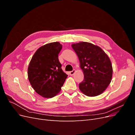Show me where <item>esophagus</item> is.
<instances>
[{
  "label": "esophagus",
  "mask_w": 135,
  "mask_h": 135,
  "mask_svg": "<svg viewBox=\"0 0 135 135\" xmlns=\"http://www.w3.org/2000/svg\"><path fill=\"white\" fill-rule=\"evenodd\" d=\"M75 73V70H73L69 72V74H70V75H73Z\"/></svg>",
  "instance_id": "1"
}]
</instances>
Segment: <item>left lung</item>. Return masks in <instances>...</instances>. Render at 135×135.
Listing matches in <instances>:
<instances>
[{"mask_svg":"<svg viewBox=\"0 0 135 135\" xmlns=\"http://www.w3.org/2000/svg\"><path fill=\"white\" fill-rule=\"evenodd\" d=\"M78 57L84 80L79 83L80 90L87 96L103 93L111 82L113 68L109 57L99 46L88 42L73 44Z\"/></svg>","mask_w":135,"mask_h":135,"instance_id":"left-lung-1","label":"left lung"}]
</instances>
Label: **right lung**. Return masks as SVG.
Listing matches in <instances>:
<instances>
[{
	"label": "right lung",
	"instance_id": "add662e5",
	"mask_svg": "<svg viewBox=\"0 0 135 135\" xmlns=\"http://www.w3.org/2000/svg\"><path fill=\"white\" fill-rule=\"evenodd\" d=\"M61 49L62 45L57 42L44 45L35 52L28 65V80L35 91L43 97L58 94L68 77L58 58Z\"/></svg>",
	"mask_w": 135,
	"mask_h": 135
}]
</instances>
